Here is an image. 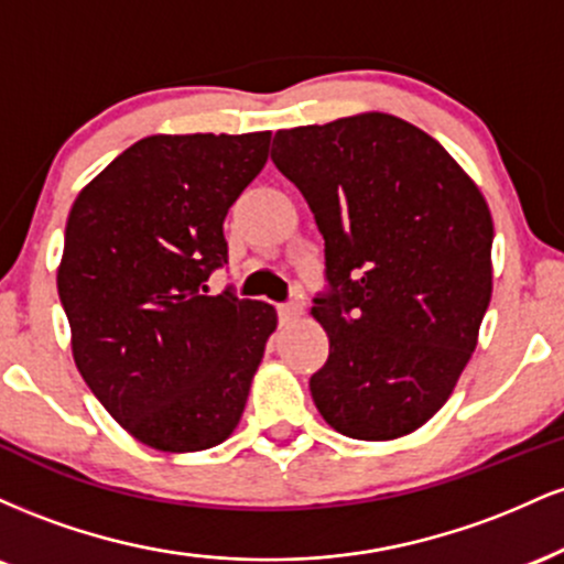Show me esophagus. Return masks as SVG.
<instances>
[{
	"label": "esophagus",
	"mask_w": 564,
	"mask_h": 564,
	"mask_svg": "<svg viewBox=\"0 0 564 564\" xmlns=\"http://www.w3.org/2000/svg\"><path fill=\"white\" fill-rule=\"evenodd\" d=\"M302 315V304L300 302H286V304H278V318L281 323H291Z\"/></svg>",
	"instance_id": "esophagus-1"
}]
</instances>
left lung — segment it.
Here are the masks:
<instances>
[{
    "label": "left lung",
    "instance_id": "8db88e82",
    "mask_svg": "<svg viewBox=\"0 0 564 564\" xmlns=\"http://www.w3.org/2000/svg\"><path fill=\"white\" fill-rule=\"evenodd\" d=\"M270 159L326 241L313 315L332 349L310 377L321 416L355 440L419 430L469 364L490 302L482 193L437 140L387 113L281 129Z\"/></svg>",
    "mask_w": 564,
    "mask_h": 564
}]
</instances>
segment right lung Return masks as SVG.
Masks as SVG:
<instances>
[{"instance_id":"right-lung-1","label":"right lung","mask_w":564,"mask_h":564,"mask_svg":"<svg viewBox=\"0 0 564 564\" xmlns=\"http://www.w3.org/2000/svg\"><path fill=\"white\" fill-rule=\"evenodd\" d=\"M268 148L270 132L156 134L116 156L70 206L57 294L76 368L151 448L223 443L275 332L273 304L206 286L228 264L223 223Z\"/></svg>"}]
</instances>
